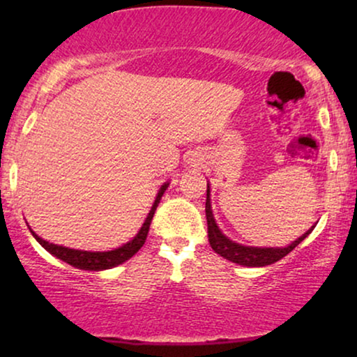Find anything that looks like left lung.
<instances>
[{"mask_svg": "<svg viewBox=\"0 0 357 357\" xmlns=\"http://www.w3.org/2000/svg\"><path fill=\"white\" fill-rule=\"evenodd\" d=\"M206 221H208V241L209 245L219 255L226 258V260L237 263V265L243 266H266L271 263H276L281 260L282 257H286L287 253L294 250L309 234L314 231L315 226H312L305 234H302L299 238H296L291 245L281 247V248H273V247H245L242 243H237L227 238L224 234L219 231L216 221H214L213 211H211V202H209V183L206 188Z\"/></svg>", "mask_w": 357, "mask_h": 357, "instance_id": "1", "label": "left lung"}]
</instances>
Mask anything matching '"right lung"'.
Masks as SVG:
<instances>
[{"mask_svg": "<svg viewBox=\"0 0 357 357\" xmlns=\"http://www.w3.org/2000/svg\"><path fill=\"white\" fill-rule=\"evenodd\" d=\"M167 187H169V183H164L162 187H160L158 197H155L153 208H151L148 218H146V221L143 224V227L139 229V232L136 234V236L131 238L130 242H126L125 245L115 248V250H109V252L75 250V248H68V247L56 245V243H50V242L43 241V238L38 237L36 232L33 231H31V232H32V236L36 237V241L40 243V245L45 248L47 252H50L52 255H55L56 258H60V260L66 261L68 265L79 268V270H89V271L109 270V268L121 265L123 261L130 260V258L144 245L146 237H148V232H149L151 221H153V216L155 213V208H158V204L160 203V198H162V195Z\"/></svg>", "mask_w": 357, "mask_h": 357, "instance_id": "add662e5", "label": "right lung"}]
</instances>
